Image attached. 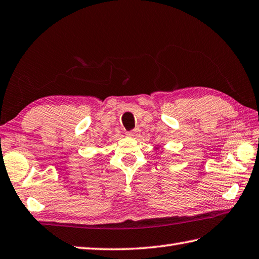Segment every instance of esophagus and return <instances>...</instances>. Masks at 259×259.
Segmentation results:
<instances>
[{"instance_id": "1", "label": "esophagus", "mask_w": 259, "mask_h": 259, "mask_svg": "<svg viewBox=\"0 0 259 259\" xmlns=\"http://www.w3.org/2000/svg\"><path fill=\"white\" fill-rule=\"evenodd\" d=\"M139 133H140V130H133V131H131V132H128L127 133V135L130 136V137H136L137 135H139Z\"/></svg>"}]
</instances>
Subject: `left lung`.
Returning a JSON list of instances; mask_svg holds the SVG:
<instances>
[{"instance_id":"1","label":"left lung","mask_w":259,"mask_h":259,"mask_svg":"<svg viewBox=\"0 0 259 259\" xmlns=\"http://www.w3.org/2000/svg\"><path fill=\"white\" fill-rule=\"evenodd\" d=\"M155 149H158V147H155Z\"/></svg>"}]
</instances>
